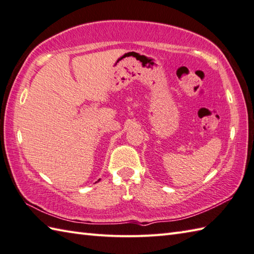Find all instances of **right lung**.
I'll return each mask as SVG.
<instances>
[{
  "instance_id": "add662e5",
  "label": "right lung",
  "mask_w": 254,
  "mask_h": 254,
  "mask_svg": "<svg viewBox=\"0 0 254 254\" xmlns=\"http://www.w3.org/2000/svg\"><path fill=\"white\" fill-rule=\"evenodd\" d=\"M98 181H100V180H98Z\"/></svg>"
}]
</instances>
